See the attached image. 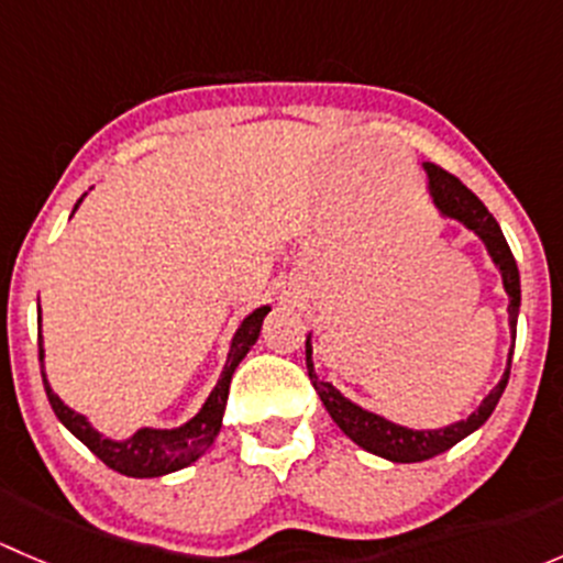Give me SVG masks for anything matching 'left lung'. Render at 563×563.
Returning <instances> with one entry per match:
<instances>
[{
  "label": "left lung",
  "mask_w": 563,
  "mask_h": 563,
  "mask_svg": "<svg viewBox=\"0 0 563 563\" xmlns=\"http://www.w3.org/2000/svg\"><path fill=\"white\" fill-rule=\"evenodd\" d=\"M422 168L428 172V190L433 196V203L439 207V212L444 218L457 220L465 229L474 231L482 240V245L487 247V255L493 258L496 269L501 272L504 291L509 297V332H512V345H509V360L507 371H504L501 382L490 389V395L479 402L471 417L460 419V422L446 424V428L435 430H413L406 428V424L389 422L382 413H373L367 408L356 406L354 400L343 395L340 389H334L329 382H321L316 376L313 367V343H310V334L305 340V354H308V376L313 389L321 397L323 408L329 411V417L334 419L340 430L354 441L362 450L373 452V455L391 460V463H419V460H430L441 452L452 450L457 441H463L465 435H471L474 430H479L482 424L490 419V413L496 411L498 400H501L504 389H507L509 382V367H512V351H515V334H518V313H520V272L518 264H515V255L509 250L507 240L501 234V225L496 223L490 212L485 209V203L444 168H439L435 163H422Z\"/></svg>",
  "instance_id": "left-lung-1"
}]
</instances>
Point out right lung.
Wrapping results in <instances>:
<instances>
[{"instance_id": "add662e5", "label": "right lung", "mask_w": 563, "mask_h": 563, "mask_svg": "<svg viewBox=\"0 0 563 563\" xmlns=\"http://www.w3.org/2000/svg\"><path fill=\"white\" fill-rule=\"evenodd\" d=\"M76 209H73V212H76ZM269 310H272L269 305L255 308L253 313L240 323V329L234 332V340H231L229 360H225V367L223 373H220L218 384H214V389L209 391L201 411H198L192 419H187L185 424H179V428H172V430L141 428L135 430L130 439L113 441V439H106L103 433H98L84 413L73 411L70 406H65V402L59 400V395L48 387V378H45V371H43L45 395H48V402L51 408H54L56 419H59V422L65 424V428L81 441V444H87L95 455L103 460L108 468L119 471V474L124 476H139V479L172 474V471H179L185 468V465L196 463V460L212 446V441L218 439L220 424H223L225 402H229L231 376H234L236 365L247 356V351L253 349L255 340H258L261 323H264V316L269 313ZM37 329H40V318H37ZM37 349H40V367H43L45 351H43V334L40 332H37Z\"/></svg>"}]
</instances>
